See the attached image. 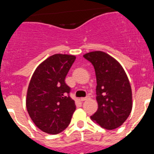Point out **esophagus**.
<instances>
[{"label": "esophagus", "mask_w": 154, "mask_h": 154, "mask_svg": "<svg viewBox=\"0 0 154 154\" xmlns=\"http://www.w3.org/2000/svg\"><path fill=\"white\" fill-rule=\"evenodd\" d=\"M89 96H86V97H82V98H81V99H80V100H81V101H85V100H87V99H89Z\"/></svg>", "instance_id": "esophagus-1"}]
</instances>
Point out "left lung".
<instances>
[{
	"label": "left lung",
	"instance_id": "1",
	"mask_svg": "<svg viewBox=\"0 0 154 154\" xmlns=\"http://www.w3.org/2000/svg\"><path fill=\"white\" fill-rule=\"evenodd\" d=\"M83 57L93 65L97 82L98 109L91 119L104 129H116L129 117L133 106L127 75L120 64L103 51H92Z\"/></svg>",
	"mask_w": 154,
	"mask_h": 154
}]
</instances>
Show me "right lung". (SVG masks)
<instances>
[{"label": "right lung", "instance_id": "obj_1", "mask_svg": "<svg viewBox=\"0 0 154 154\" xmlns=\"http://www.w3.org/2000/svg\"><path fill=\"white\" fill-rule=\"evenodd\" d=\"M75 56L55 54L41 63L31 77L26 107L37 127L45 133L58 134L65 130L75 110L65 79Z\"/></svg>", "mask_w": 154, "mask_h": 154}]
</instances>
